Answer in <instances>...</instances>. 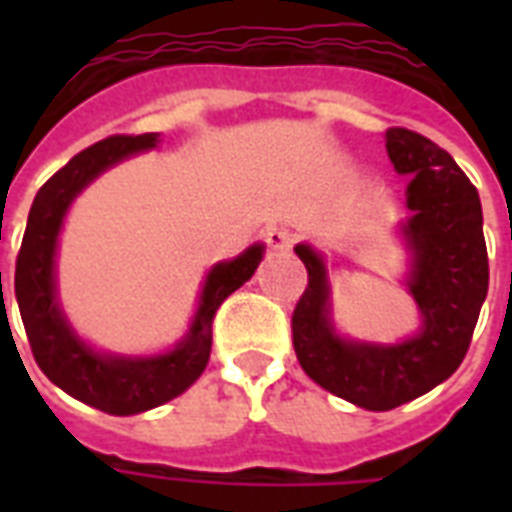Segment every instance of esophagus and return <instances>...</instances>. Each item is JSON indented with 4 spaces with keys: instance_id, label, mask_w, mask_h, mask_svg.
I'll use <instances>...</instances> for the list:
<instances>
[{
    "instance_id": "esophagus-1",
    "label": "esophagus",
    "mask_w": 512,
    "mask_h": 512,
    "mask_svg": "<svg viewBox=\"0 0 512 512\" xmlns=\"http://www.w3.org/2000/svg\"><path fill=\"white\" fill-rule=\"evenodd\" d=\"M265 244H268L273 252H289L292 244H295V236H292L287 228H281V225H271V228L265 231Z\"/></svg>"
}]
</instances>
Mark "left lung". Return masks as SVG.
<instances>
[{
	"label": "left lung",
	"mask_w": 512,
	"mask_h": 512,
	"mask_svg": "<svg viewBox=\"0 0 512 512\" xmlns=\"http://www.w3.org/2000/svg\"><path fill=\"white\" fill-rule=\"evenodd\" d=\"M385 146L396 172L412 175L404 233L412 249L409 292L420 305V335L401 345H366L329 324L327 268L311 247H295L308 287L292 313V342L305 374L369 412H388L452 377L468 353L489 289L484 215L476 185L444 148L420 132L390 127Z\"/></svg>",
	"instance_id": "obj_1"
}]
</instances>
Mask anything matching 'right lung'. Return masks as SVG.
I'll return each mask as SVG.
<instances>
[{
	"instance_id": "add662e5",
	"label": "right lung",
	"mask_w": 512,
	"mask_h": 512,
	"mask_svg": "<svg viewBox=\"0 0 512 512\" xmlns=\"http://www.w3.org/2000/svg\"><path fill=\"white\" fill-rule=\"evenodd\" d=\"M156 146V135H111L84 148L39 188L15 263V297L36 364L58 388L108 414H138L167 404L199 380L212 350V321L217 308L233 295L263 260L255 244L231 263H220L207 276L191 332L175 350L156 358L100 356L87 348L63 319L55 300V244L74 196L92 177L130 154Z\"/></svg>"
}]
</instances>
